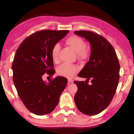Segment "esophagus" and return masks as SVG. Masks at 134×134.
<instances>
[{"label":"esophagus","mask_w":134,"mask_h":134,"mask_svg":"<svg viewBox=\"0 0 134 134\" xmlns=\"http://www.w3.org/2000/svg\"><path fill=\"white\" fill-rule=\"evenodd\" d=\"M68 82H69V83H72V82H73V80H72V79H68Z\"/></svg>","instance_id":"obj_1"}]
</instances>
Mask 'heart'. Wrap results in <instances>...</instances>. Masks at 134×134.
<instances>
[{
	"instance_id": "obj_1",
	"label": "heart",
	"mask_w": 134,
	"mask_h": 134,
	"mask_svg": "<svg viewBox=\"0 0 134 134\" xmlns=\"http://www.w3.org/2000/svg\"><path fill=\"white\" fill-rule=\"evenodd\" d=\"M65 44L76 52L79 60L85 61L89 58L91 53V48L89 45L86 44L85 40L80 36L77 35L70 36L65 40ZM60 48V44L58 42L55 43L52 48L51 56L54 62H58ZM79 70V67L77 65L64 63L57 68V72L59 76L70 78Z\"/></svg>"
}]
</instances>
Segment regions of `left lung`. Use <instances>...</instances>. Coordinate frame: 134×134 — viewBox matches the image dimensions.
<instances>
[{"label":"left lung","mask_w":134,"mask_h":134,"mask_svg":"<svg viewBox=\"0 0 134 134\" xmlns=\"http://www.w3.org/2000/svg\"><path fill=\"white\" fill-rule=\"evenodd\" d=\"M91 45V54L78 76L91 80L92 85L74 81L77 91L74 102L78 109L87 115H95L109 105L116 91L120 77V65L114 48L100 35L90 31H74Z\"/></svg>","instance_id":"1"}]
</instances>
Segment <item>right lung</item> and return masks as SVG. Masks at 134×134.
<instances>
[{"label":"right lung","instance_id":"1","mask_svg":"<svg viewBox=\"0 0 134 134\" xmlns=\"http://www.w3.org/2000/svg\"><path fill=\"white\" fill-rule=\"evenodd\" d=\"M68 30H41L22 41L16 52L12 65L13 81L20 99L31 112L44 115L55 109L67 79L62 76L45 83V73L55 72L51 49L64 38Z\"/></svg>","mask_w":134,"mask_h":134}]
</instances>
